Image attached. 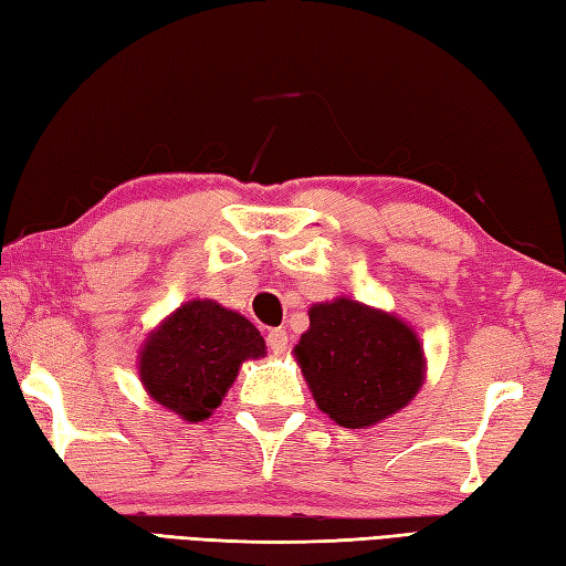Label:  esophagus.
Segmentation results:
<instances>
[{
  "label": "esophagus",
  "mask_w": 566,
  "mask_h": 566,
  "mask_svg": "<svg viewBox=\"0 0 566 566\" xmlns=\"http://www.w3.org/2000/svg\"><path fill=\"white\" fill-rule=\"evenodd\" d=\"M286 331H282V328H272L270 333H268V347L272 353H282L284 347H286Z\"/></svg>",
  "instance_id": "esophagus-1"
}]
</instances>
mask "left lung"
<instances>
[{
    "instance_id": "obj_1",
    "label": "left lung",
    "mask_w": 566,
    "mask_h": 566,
    "mask_svg": "<svg viewBox=\"0 0 566 566\" xmlns=\"http://www.w3.org/2000/svg\"><path fill=\"white\" fill-rule=\"evenodd\" d=\"M308 321L296 359L335 423L375 426L413 399L423 384V350L406 323L350 298L311 306Z\"/></svg>"
}]
</instances>
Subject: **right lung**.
Segmentation results:
<instances>
[{"mask_svg":"<svg viewBox=\"0 0 566 566\" xmlns=\"http://www.w3.org/2000/svg\"><path fill=\"white\" fill-rule=\"evenodd\" d=\"M248 318L216 302H189L155 331L140 355V379L155 401L197 423L221 406L238 367L262 357Z\"/></svg>","mask_w":566,"mask_h":566,"instance_id":"right-lung-1","label":"right lung"}]
</instances>
